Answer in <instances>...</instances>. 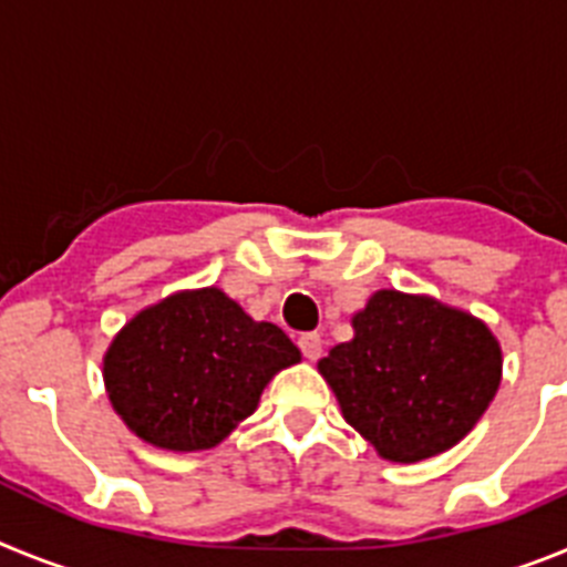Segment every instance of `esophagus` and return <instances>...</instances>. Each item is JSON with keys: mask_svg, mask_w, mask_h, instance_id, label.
<instances>
[{"mask_svg": "<svg viewBox=\"0 0 567 567\" xmlns=\"http://www.w3.org/2000/svg\"><path fill=\"white\" fill-rule=\"evenodd\" d=\"M298 346H300V352H303V358H307V360H318L320 354H323V338H320L318 332L300 334Z\"/></svg>", "mask_w": 567, "mask_h": 567, "instance_id": "34e87169", "label": "esophagus"}]
</instances>
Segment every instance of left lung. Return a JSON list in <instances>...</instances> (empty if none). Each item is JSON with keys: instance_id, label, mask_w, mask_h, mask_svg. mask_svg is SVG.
<instances>
[{"instance_id": "left-lung-1", "label": "left lung", "mask_w": 567, "mask_h": 567, "mask_svg": "<svg viewBox=\"0 0 567 567\" xmlns=\"http://www.w3.org/2000/svg\"><path fill=\"white\" fill-rule=\"evenodd\" d=\"M354 338L318 372L343 420L389 463H420L477 425L503 380V349L483 320L432 295L378 289L352 315Z\"/></svg>"}]
</instances>
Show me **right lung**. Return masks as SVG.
I'll return each mask as SVG.
<instances>
[{
  "instance_id": "right-lung-1",
  "label": "right lung",
  "mask_w": 567,
  "mask_h": 567,
  "mask_svg": "<svg viewBox=\"0 0 567 567\" xmlns=\"http://www.w3.org/2000/svg\"><path fill=\"white\" fill-rule=\"evenodd\" d=\"M295 363L300 349L284 329L204 287L135 312L110 340L102 374L113 412L135 437L189 454L227 440L269 380Z\"/></svg>"
}]
</instances>
